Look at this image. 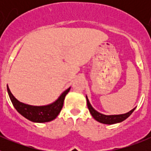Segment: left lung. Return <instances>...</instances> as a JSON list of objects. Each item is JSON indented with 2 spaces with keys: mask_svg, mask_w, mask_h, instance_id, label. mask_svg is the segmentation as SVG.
<instances>
[{
  "mask_svg": "<svg viewBox=\"0 0 151 151\" xmlns=\"http://www.w3.org/2000/svg\"><path fill=\"white\" fill-rule=\"evenodd\" d=\"M86 100H87V105L88 107L89 112L91 113V116H93V118H94L95 120H97V122H101V123L108 124V125H112V124H115L118 123V122H122V121H124L125 119H126L133 113V111H134V109H135V108H134L133 110L129 111V113H125V114L106 116L98 113V112L96 111V110H94V108L92 107L90 102H89L87 96H86Z\"/></svg>",
  "mask_w": 151,
  "mask_h": 151,
  "instance_id": "8db88e82",
  "label": "left lung"
}]
</instances>
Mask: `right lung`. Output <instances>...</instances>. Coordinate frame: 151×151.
Listing matches in <instances>:
<instances>
[{
    "instance_id": "obj_1",
    "label": "right lung",
    "mask_w": 151,
    "mask_h": 151,
    "mask_svg": "<svg viewBox=\"0 0 151 151\" xmlns=\"http://www.w3.org/2000/svg\"><path fill=\"white\" fill-rule=\"evenodd\" d=\"M70 90L66 89L55 102L46 106H32L19 102L10 92L7 85V92L13 106L22 116L34 122H47L54 120L58 116L63 106L65 97Z\"/></svg>"
}]
</instances>
